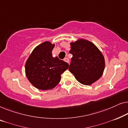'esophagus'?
<instances>
[{
  "instance_id": "esophagus-1",
  "label": "esophagus",
  "mask_w": 128,
  "mask_h": 128,
  "mask_svg": "<svg viewBox=\"0 0 128 128\" xmlns=\"http://www.w3.org/2000/svg\"><path fill=\"white\" fill-rule=\"evenodd\" d=\"M64 61H65L66 62L68 63V64H69V59H68V58H65L64 59Z\"/></svg>"
}]
</instances>
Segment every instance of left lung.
Masks as SVG:
<instances>
[{
  "mask_svg": "<svg viewBox=\"0 0 128 128\" xmlns=\"http://www.w3.org/2000/svg\"><path fill=\"white\" fill-rule=\"evenodd\" d=\"M71 64L69 70L76 79L84 85H91L102 76L105 59L98 48L92 42L79 39L70 42Z\"/></svg>",
  "mask_w": 128,
  "mask_h": 128,
  "instance_id": "1",
  "label": "left lung"
}]
</instances>
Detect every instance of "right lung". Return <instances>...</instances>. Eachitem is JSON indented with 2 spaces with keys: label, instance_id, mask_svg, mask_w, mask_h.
I'll list each match as a JSON object with an SVG mask.
<instances>
[{
  "label": "right lung",
  "instance_id": "add662e5",
  "mask_svg": "<svg viewBox=\"0 0 128 128\" xmlns=\"http://www.w3.org/2000/svg\"><path fill=\"white\" fill-rule=\"evenodd\" d=\"M55 44L49 41L34 49L26 61L25 72L29 82L36 88L47 90L56 86L60 75L69 68V64L52 56Z\"/></svg>",
  "mask_w": 128,
  "mask_h": 128
}]
</instances>
